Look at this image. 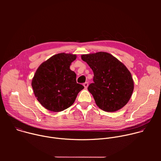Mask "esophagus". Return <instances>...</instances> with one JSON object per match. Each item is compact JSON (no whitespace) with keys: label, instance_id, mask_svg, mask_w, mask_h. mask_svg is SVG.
<instances>
[{"label":"esophagus","instance_id":"34e87169","mask_svg":"<svg viewBox=\"0 0 161 161\" xmlns=\"http://www.w3.org/2000/svg\"><path fill=\"white\" fill-rule=\"evenodd\" d=\"M83 86H84V87H85V88H86L88 87V82L84 83H83Z\"/></svg>","mask_w":161,"mask_h":161}]
</instances>
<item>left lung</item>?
Returning <instances> with one entry per match:
<instances>
[{"instance_id":"left-lung-1","label":"left lung","mask_w":161,"mask_h":161,"mask_svg":"<svg viewBox=\"0 0 161 161\" xmlns=\"http://www.w3.org/2000/svg\"><path fill=\"white\" fill-rule=\"evenodd\" d=\"M94 73V83L88 90L97 106L103 111H116L129 101L134 81L127 68L117 58L106 52L82 55Z\"/></svg>"}]
</instances>
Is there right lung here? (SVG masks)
Segmentation results:
<instances>
[{
    "label": "right lung",
    "mask_w": 161,
    "mask_h": 161,
    "mask_svg": "<svg viewBox=\"0 0 161 161\" xmlns=\"http://www.w3.org/2000/svg\"><path fill=\"white\" fill-rule=\"evenodd\" d=\"M76 55L64 53L52 56L42 63L32 81L34 93L41 104L58 112L70 107L84 86L76 82L70 65Z\"/></svg>",
    "instance_id": "right-lung-1"
}]
</instances>
